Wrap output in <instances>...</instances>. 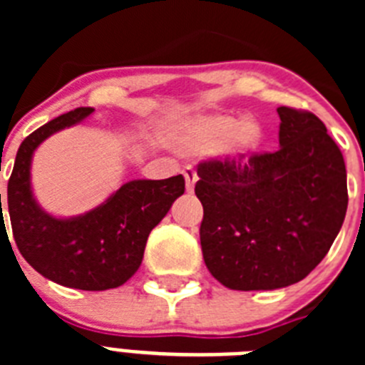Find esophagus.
I'll list each match as a JSON object with an SVG mask.
<instances>
[{
  "mask_svg": "<svg viewBox=\"0 0 365 365\" xmlns=\"http://www.w3.org/2000/svg\"><path fill=\"white\" fill-rule=\"evenodd\" d=\"M197 173L193 168H186L185 170V180H186V192L192 193L193 188H195V182H197Z\"/></svg>",
  "mask_w": 365,
  "mask_h": 365,
  "instance_id": "esophagus-1",
  "label": "esophagus"
}]
</instances>
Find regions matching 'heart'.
Segmentation results:
<instances>
[{"label": "heart", "instance_id": "1", "mask_svg": "<svg viewBox=\"0 0 365 365\" xmlns=\"http://www.w3.org/2000/svg\"><path fill=\"white\" fill-rule=\"evenodd\" d=\"M265 138V131L254 118L240 120L234 115H208L185 124L175 133L179 150L188 153H210L225 148L234 155L256 151Z\"/></svg>", "mask_w": 365, "mask_h": 365}]
</instances>
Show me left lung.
Masks as SVG:
<instances>
[{"mask_svg": "<svg viewBox=\"0 0 365 365\" xmlns=\"http://www.w3.org/2000/svg\"><path fill=\"white\" fill-rule=\"evenodd\" d=\"M278 115V151L197 166L202 257L232 291L302 282L329 252L346 217V163L324 122L285 106Z\"/></svg>", "mask_w": 365, "mask_h": 365, "instance_id": "obj_1", "label": "left lung"}]
</instances>
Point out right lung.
<instances>
[{
	"mask_svg": "<svg viewBox=\"0 0 365 365\" xmlns=\"http://www.w3.org/2000/svg\"><path fill=\"white\" fill-rule=\"evenodd\" d=\"M93 111L76 108L25 138L16 153L6 202L14 241L32 269L58 285L108 291L124 285L137 272L150 232L185 193V177L130 180L102 205L74 217L45 212L32 193V155L45 138L78 124ZM0 225L5 227L3 208Z\"/></svg>",
	"mask_w": 365,
	"mask_h": 365,
	"instance_id": "right-lung-1",
	"label": "right lung"
}]
</instances>
